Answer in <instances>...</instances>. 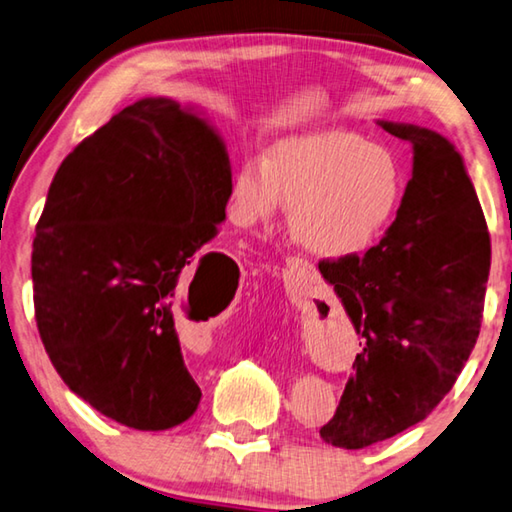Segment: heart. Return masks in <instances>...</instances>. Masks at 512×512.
<instances>
[{
    "label": "heart",
    "instance_id": "heart-1",
    "mask_svg": "<svg viewBox=\"0 0 512 512\" xmlns=\"http://www.w3.org/2000/svg\"><path fill=\"white\" fill-rule=\"evenodd\" d=\"M405 175L389 148L351 130L297 134L265 157L247 155L229 186V218L254 227L290 206V236L312 256L364 254L391 227Z\"/></svg>",
    "mask_w": 512,
    "mask_h": 512
}]
</instances>
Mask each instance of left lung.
I'll return each mask as SVG.
<instances>
[{
	"mask_svg": "<svg viewBox=\"0 0 512 512\" xmlns=\"http://www.w3.org/2000/svg\"><path fill=\"white\" fill-rule=\"evenodd\" d=\"M414 148L396 220L364 256L319 263L362 337L324 443L362 450L420 423L477 344L490 236L461 152L414 123L378 121Z\"/></svg>",
	"mask_w": 512,
	"mask_h": 512,
	"instance_id": "obj_1",
	"label": "left lung"
}]
</instances>
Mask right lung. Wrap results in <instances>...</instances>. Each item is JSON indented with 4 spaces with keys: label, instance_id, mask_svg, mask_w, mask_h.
Here are the masks:
<instances>
[{
    "label": "right lung",
    "instance_id": "add662e5",
    "mask_svg": "<svg viewBox=\"0 0 512 512\" xmlns=\"http://www.w3.org/2000/svg\"><path fill=\"white\" fill-rule=\"evenodd\" d=\"M229 152L191 105L141 98L62 161L35 227V321L51 364L78 398L141 432L195 414L175 315L188 285L229 283L224 254H204L227 218Z\"/></svg>",
    "mask_w": 512,
    "mask_h": 512
}]
</instances>
